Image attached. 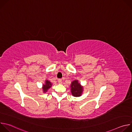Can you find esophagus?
<instances>
[{
	"label": "esophagus",
	"instance_id": "1",
	"mask_svg": "<svg viewBox=\"0 0 132 132\" xmlns=\"http://www.w3.org/2000/svg\"><path fill=\"white\" fill-rule=\"evenodd\" d=\"M58 82H59V83L60 84H62V80L61 79H59L58 80Z\"/></svg>",
	"mask_w": 132,
	"mask_h": 132
}]
</instances>
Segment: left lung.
Instances as JSON below:
<instances>
[{"label":"left lung","instance_id":"obj_1","mask_svg":"<svg viewBox=\"0 0 132 132\" xmlns=\"http://www.w3.org/2000/svg\"><path fill=\"white\" fill-rule=\"evenodd\" d=\"M70 91L71 95L75 97H80L84 91V87L82 86L78 80H75L71 83Z\"/></svg>","mask_w":132,"mask_h":132}]
</instances>
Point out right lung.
I'll return each instance as SVG.
<instances>
[{"label":"right lung","instance_id":"right-lung-1","mask_svg":"<svg viewBox=\"0 0 132 132\" xmlns=\"http://www.w3.org/2000/svg\"><path fill=\"white\" fill-rule=\"evenodd\" d=\"M52 84L51 81H48V80H45V84H43L42 85V91L43 93H46L48 90L52 87Z\"/></svg>","mask_w":132,"mask_h":132}]
</instances>
